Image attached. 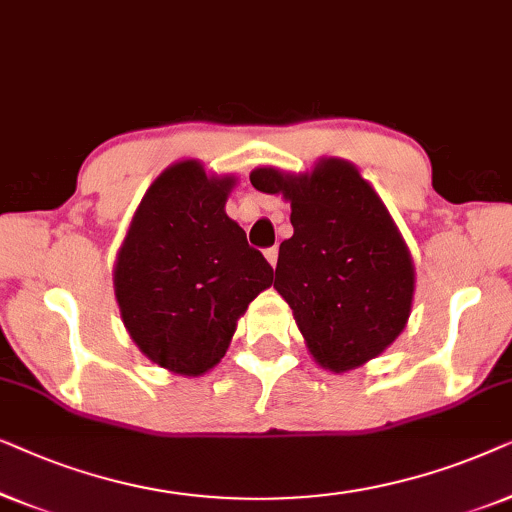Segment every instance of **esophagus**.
Segmentation results:
<instances>
[{"label":"esophagus","instance_id":"1","mask_svg":"<svg viewBox=\"0 0 512 512\" xmlns=\"http://www.w3.org/2000/svg\"><path fill=\"white\" fill-rule=\"evenodd\" d=\"M264 257H267V262L271 264V267H276V262H278V248H276V245H274V248L264 250Z\"/></svg>","mask_w":512,"mask_h":512}]
</instances>
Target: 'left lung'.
Instances as JSON below:
<instances>
[{
	"instance_id": "1",
	"label": "left lung",
	"mask_w": 512,
	"mask_h": 512,
	"mask_svg": "<svg viewBox=\"0 0 512 512\" xmlns=\"http://www.w3.org/2000/svg\"><path fill=\"white\" fill-rule=\"evenodd\" d=\"M250 182L290 201L295 234L271 283L313 360L339 374L377 358L405 330L414 297L412 255L379 194L344 159L299 175L255 168Z\"/></svg>"
}]
</instances>
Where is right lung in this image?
Returning <instances> with one entry per match:
<instances>
[{"label": "right lung", "instance_id": "1", "mask_svg": "<svg viewBox=\"0 0 512 512\" xmlns=\"http://www.w3.org/2000/svg\"><path fill=\"white\" fill-rule=\"evenodd\" d=\"M234 182L194 159L168 166L142 196L114 264L128 335L152 363L185 377L220 363L236 320L274 281L224 213Z\"/></svg>", "mask_w": 512, "mask_h": 512}]
</instances>
